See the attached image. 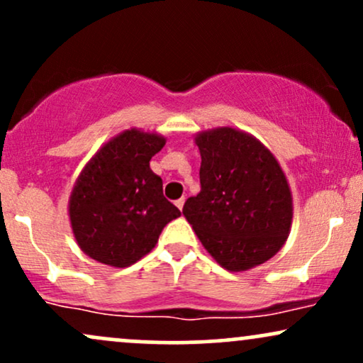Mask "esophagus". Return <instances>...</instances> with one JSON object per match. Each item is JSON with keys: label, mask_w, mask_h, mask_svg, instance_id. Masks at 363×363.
Segmentation results:
<instances>
[{"label": "esophagus", "mask_w": 363, "mask_h": 363, "mask_svg": "<svg viewBox=\"0 0 363 363\" xmlns=\"http://www.w3.org/2000/svg\"><path fill=\"white\" fill-rule=\"evenodd\" d=\"M184 203H186V198H179L177 201H176V206L179 208V210H182V206H184Z\"/></svg>", "instance_id": "obj_1"}]
</instances>
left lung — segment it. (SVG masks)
<instances>
[{"label":"left lung","mask_w":363,"mask_h":363,"mask_svg":"<svg viewBox=\"0 0 363 363\" xmlns=\"http://www.w3.org/2000/svg\"><path fill=\"white\" fill-rule=\"evenodd\" d=\"M201 191L182 215L211 257L228 272H247L277 254L290 234L291 191L278 160L259 140L232 126L194 136Z\"/></svg>","instance_id":"1"}]
</instances>
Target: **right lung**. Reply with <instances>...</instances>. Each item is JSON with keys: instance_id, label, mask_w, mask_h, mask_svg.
<instances>
[{"instance_id": "add662e5", "label": "right lung", "mask_w": 363, "mask_h": 363, "mask_svg": "<svg viewBox=\"0 0 363 363\" xmlns=\"http://www.w3.org/2000/svg\"><path fill=\"white\" fill-rule=\"evenodd\" d=\"M158 133L131 128L97 150L74 182L68 215L74 240L91 259L126 268L155 247L181 216L162 193L150 160L165 145Z\"/></svg>"}]
</instances>
